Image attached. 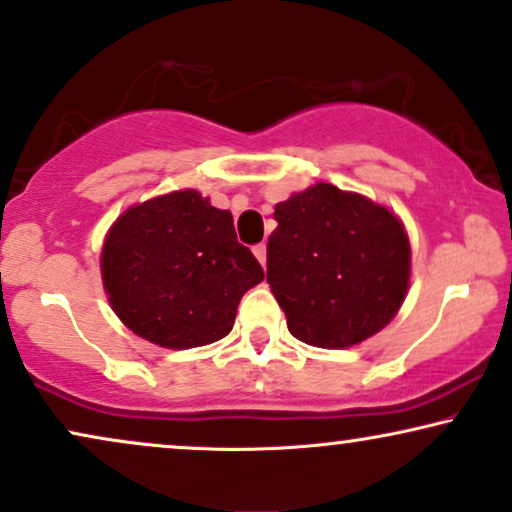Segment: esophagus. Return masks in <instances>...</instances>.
Here are the masks:
<instances>
[{"label": "esophagus", "instance_id": "1", "mask_svg": "<svg viewBox=\"0 0 512 512\" xmlns=\"http://www.w3.org/2000/svg\"><path fill=\"white\" fill-rule=\"evenodd\" d=\"M254 256L258 258V263H261V266H266V244H256Z\"/></svg>", "mask_w": 512, "mask_h": 512}]
</instances>
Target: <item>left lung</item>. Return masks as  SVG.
<instances>
[{"instance_id": "obj_1", "label": "left lung", "mask_w": 512, "mask_h": 512, "mask_svg": "<svg viewBox=\"0 0 512 512\" xmlns=\"http://www.w3.org/2000/svg\"><path fill=\"white\" fill-rule=\"evenodd\" d=\"M268 285L299 342L346 349L380 332L408 292L410 244L394 213L327 182L275 206Z\"/></svg>"}]
</instances>
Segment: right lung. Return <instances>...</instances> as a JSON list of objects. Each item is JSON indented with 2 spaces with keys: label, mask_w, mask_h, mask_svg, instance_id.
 <instances>
[{
  "label": "right lung",
  "mask_w": 512,
  "mask_h": 512,
  "mask_svg": "<svg viewBox=\"0 0 512 512\" xmlns=\"http://www.w3.org/2000/svg\"><path fill=\"white\" fill-rule=\"evenodd\" d=\"M104 289L118 318L147 342L192 349L223 339L263 268L237 242L230 211L197 189L128 208L102 251Z\"/></svg>",
  "instance_id": "right-lung-1"
}]
</instances>
